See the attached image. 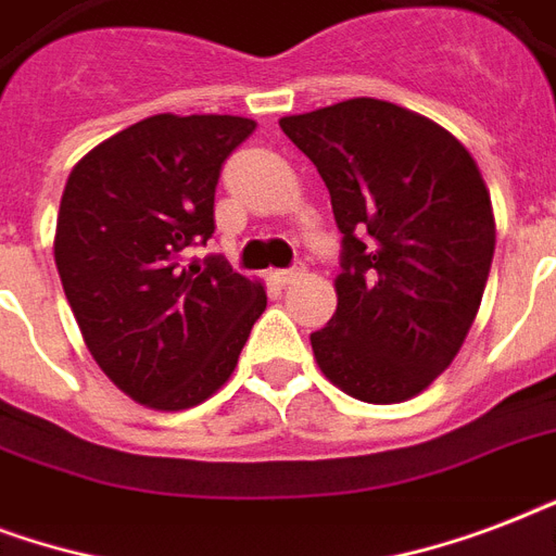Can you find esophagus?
Wrapping results in <instances>:
<instances>
[{
  "instance_id": "esophagus-1",
  "label": "esophagus",
  "mask_w": 556,
  "mask_h": 556,
  "mask_svg": "<svg viewBox=\"0 0 556 556\" xmlns=\"http://www.w3.org/2000/svg\"><path fill=\"white\" fill-rule=\"evenodd\" d=\"M303 274H305V268H303V265H296V268L277 270V274H274V279H277L279 286H291V282H296V279L303 277Z\"/></svg>"
}]
</instances>
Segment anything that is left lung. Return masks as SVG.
<instances>
[{
  "label": "left lung",
  "mask_w": 556,
  "mask_h": 556,
  "mask_svg": "<svg viewBox=\"0 0 556 556\" xmlns=\"http://www.w3.org/2000/svg\"><path fill=\"white\" fill-rule=\"evenodd\" d=\"M329 187L343 233L338 312L312 334L323 375L366 404H401L453 364L496 248L473 155L430 117L352 98L279 117Z\"/></svg>",
  "instance_id": "1"
}]
</instances>
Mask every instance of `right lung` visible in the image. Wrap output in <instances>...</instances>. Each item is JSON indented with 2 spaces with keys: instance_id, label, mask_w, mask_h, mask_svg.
<instances>
[{
  "instance_id": "right-lung-1",
  "label": "right lung",
  "mask_w": 556,
  "mask_h": 556,
  "mask_svg": "<svg viewBox=\"0 0 556 556\" xmlns=\"http://www.w3.org/2000/svg\"><path fill=\"white\" fill-rule=\"evenodd\" d=\"M256 121L152 115L98 143L65 181L54 262L91 357L152 409H190L233 375L268 305L225 260L187 262L216 230L222 164Z\"/></svg>"
}]
</instances>
